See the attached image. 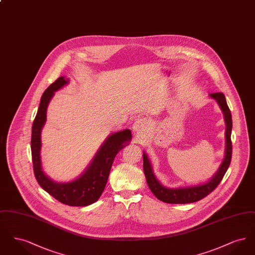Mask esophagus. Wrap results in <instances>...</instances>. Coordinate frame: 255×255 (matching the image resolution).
<instances>
[{"instance_id":"obj_1","label":"esophagus","mask_w":255,"mask_h":255,"mask_svg":"<svg viewBox=\"0 0 255 255\" xmlns=\"http://www.w3.org/2000/svg\"><path fill=\"white\" fill-rule=\"evenodd\" d=\"M148 128V122L145 119H137L135 122H133V133L136 134L145 132Z\"/></svg>"}]
</instances>
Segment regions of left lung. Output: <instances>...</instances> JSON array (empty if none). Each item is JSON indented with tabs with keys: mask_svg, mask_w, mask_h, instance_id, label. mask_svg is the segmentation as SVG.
<instances>
[{
	"mask_svg": "<svg viewBox=\"0 0 255 255\" xmlns=\"http://www.w3.org/2000/svg\"><path fill=\"white\" fill-rule=\"evenodd\" d=\"M209 97L214 99L218 103L219 107L223 112L225 123H226V151L225 157L219 166L216 173L209 179L207 182L189 185V186H181L177 188L165 187L161 182L158 181L154 174L151 161L143 152V171L145 174L146 182L153 192L159 201L167 204H190L195 203L206 196L211 193L222 181L227 170L231 164V154H232V144H231V129H232V119H231V110L227 104L226 97L222 93L210 94Z\"/></svg>",
	"mask_w": 255,
	"mask_h": 255,
	"instance_id": "1",
	"label": "left lung"
}]
</instances>
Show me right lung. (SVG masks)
I'll use <instances>...</instances> for the list:
<instances>
[{
    "mask_svg": "<svg viewBox=\"0 0 255 255\" xmlns=\"http://www.w3.org/2000/svg\"><path fill=\"white\" fill-rule=\"evenodd\" d=\"M70 80L61 76L44 92L31 130V156L33 170L40 186L62 204L71 206H90L102 194L108 181L110 171L117 154L132 139L130 129L111 133L97 150L83 173L72 182H57L46 175L41 160V133L47 122V109L54 93Z\"/></svg>",
    "mask_w": 255,
    "mask_h": 255,
    "instance_id": "add662e5",
    "label": "right lung"
}]
</instances>
